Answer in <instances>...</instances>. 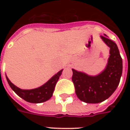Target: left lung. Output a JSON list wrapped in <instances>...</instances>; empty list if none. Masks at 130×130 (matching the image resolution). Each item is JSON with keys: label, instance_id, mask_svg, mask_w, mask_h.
<instances>
[{"label": "left lung", "instance_id": "1", "mask_svg": "<svg viewBox=\"0 0 130 130\" xmlns=\"http://www.w3.org/2000/svg\"><path fill=\"white\" fill-rule=\"evenodd\" d=\"M105 36L100 37L110 48L108 63L97 76H90L72 69V77L78 98L86 103H100L111 95L120 83L123 60L116 44Z\"/></svg>", "mask_w": 130, "mask_h": 130}]
</instances>
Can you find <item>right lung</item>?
I'll list each match as a JSON object with an SVG mask.
<instances>
[{"label":"right lung","mask_w":130,"mask_h":130,"mask_svg":"<svg viewBox=\"0 0 130 130\" xmlns=\"http://www.w3.org/2000/svg\"><path fill=\"white\" fill-rule=\"evenodd\" d=\"M62 72V70L59 71L42 86L31 90H22L13 84L7 78V76L6 79L11 88L15 92L16 94H17L20 98L24 99V100L30 103H42L49 100L51 96L53 95L56 84L58 80L59 79Z\"/></svg>","instance_id":"obj_1"}]
</instances>
